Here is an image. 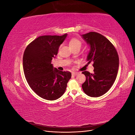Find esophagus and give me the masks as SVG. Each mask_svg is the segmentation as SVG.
Here are the masks:
<instances>
[{
  "instance_id": "esophagus-1",
  "label": "esophagus",
  "mask_w": 135,
  "mask_h": 135,
  "mask_svg": "<svg viewBox=\"0 0 135 135\" xmlns=\"http://www.w3.org/2000/svg\"><path fill=\"white\" fill-rule=\"evenodd\" d=\"M78 74V73L76 72H72V75H74V76H76Z\"/></svg>"
}]
</instances>
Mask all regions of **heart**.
Here are the masks:
<instances>
[{
  "instance_id": "b5f03b06",
  "label": "heart",
  "mask_w": 135,
  "mask_h": 135,
  "mask_svg": "<svg viewBox=\"0 0 135 135\" xmlns=\"http://www.w3.org/2000/svg\"><path fill=\"white\" fill-rule=\"evenodd\" d=\"M69 44L71 48L78 47H80L81 46V42L80 40L76 38H73L70 40V41L69 42Z\"/></svg>"
}]
</instances>
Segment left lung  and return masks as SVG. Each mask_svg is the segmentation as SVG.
Instances as JSON below:
<instances>
[{"mask_svg": "<svg viewBox=\"0 0 135 135\" xmlns=\"http://www.w3.org/2000/svg\"><path fill=\"white\" fill-rule=\"evenodd\" d=\"M90 46L87 56L88 63L93 62L94 73L82 72L86 76L81 85L84 93L89 96L100 97L111 88L117 76L119 57L115 48L104 36L96 32L81 35Z\"/></svg>", "mask_w": 135, "mask_h": 135, "instance_id": "left-lung-1", "label": "left lung"}]
</instances>
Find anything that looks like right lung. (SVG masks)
Returning a JSON list of instances; mask_svg holds the SVG:
<instances>
[{
  "label": "right lung",
  "mask_w": 135,
  "mask_h": 135,
  "mask_svg": "<svg viewBox=\"0 0 135 135\" xmlns=\"http://www.w3.org/2000/svg\"><path fill=\"white\" fill-rule=\"evenodd\" d=\"M66 36L67 34L40 36L24 52L23 69L26 79L33 91L44 99L55 100L62 96L71 78L70 72L60 71L51 64Z\"/></svg>",
  "instance_id": "obj_1"
}]
</instances>
